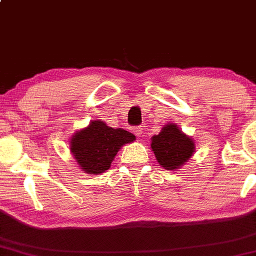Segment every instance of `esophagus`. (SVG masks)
Masks as SVG:
<instances>
[{
    "label": "esophagus",
    "mask_w": 256,
    "mask_h": 256,
    "mask_svg": "<svg viewBox=\"0 0 256 256\" xmlns=\"http://www.w3.org/2000/svg\"><path fill=\"white\" fill-rule=\"evenodd\" d=\"M144 130H146V126L144 125H140V126H137V128H134V134L138 137H142L143 134H144Z\"/></svg>",
    "instance_id": "esophagus-1"
}]
</instances>
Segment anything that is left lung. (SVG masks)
<instances>
[{
  "label": "left lung",
  "instance_id": "left-lung-1",
  "mask_svg": "<svg viewBox=\"0 0 256 256\" xmlns=\"http://www.w3.org/2000/svg\"><path fill=\"white\" fill-rule=\"evenodd\" d=\"M152 149L158 162L164 168L177 170L192 156L195 143L174 122H168L161 128L160 134L152 137Z\"/></svg>",
  "mask_w": 256,
  "mask_h": 256
}]
</instances>
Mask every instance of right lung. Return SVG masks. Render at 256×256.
Instances as JSON below:
<instances>
[{"label":"right lung","mask_w":256,"mask_h":256,"mask_svg":"<svg viewBox=\"0 0 256 256\" xmlns=\"http://www.w3.org/2000/svg\"><path fill=\"white\" fill-rule=\"evenodd\" d=\"M134 140V134L126 130L110 128L102 120H94L73 134L70 149L85 173L96 174L107 171L119 149Z\"/></svg>","instance_id":"right-lung-1"}]
</instances>
